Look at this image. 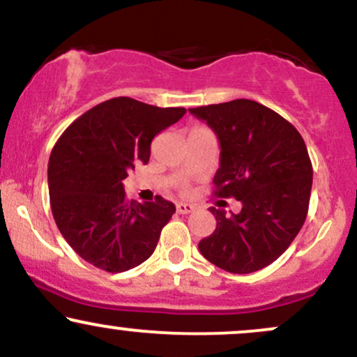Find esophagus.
Listing matches in <instances>:
<instances>
[{"label":"esophagus","mask_w":357,"mask_h":357,"mask_svg":"<svg viewBox=\"0 0 357 357\" xmlns=\"http://www.w3.org/2000/svg\"><path fill=\"white\" fill-rule=\"evenodd\" d=\"M176 211H178L179 215H188V213L195 211V204H190V203H178V204H176Z\"/></svg>","instance_id":"esophagus-1"}]
</instances>
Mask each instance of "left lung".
Returning <instances> with one entry per match:
<instances>
[{"instance_id":"8db88e82","label":"left lung","mask_w":357,"mask_h":357,"mask_svg":"<svg viewBox=\"0 0 357 357\" xmlns=\"http://www.w3.org/2000/svg\"><path fill=\"white\" fill-rule=\"evenodd\" d=\"M220 141L215 192L235 198L240 213L210 208L216 230L199 241L202 255L230 273H252L275 261L304 225L312 162L298 130L272 109L236 99L190 109Z\"/></svg>"}]
</instances>
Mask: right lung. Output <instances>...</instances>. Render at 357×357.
I'll return each mask as SVG.
<instances>
[{
    "mask_svg": "<svg viewBox=\"0 0 357 357\" xmlns=\"http://www.w3.org/2000/svg\"><path fill=\"white\" fill-rule=\"evenodd\" d=\"M186 114L116 97L73 121L53 146L48 191L56 227L75 253L110 273L153 255L176 206L161 196L127 202V173L151 158V142Z\"/></svg>",
    "mask_w": 357,
    "mask_h": 357,
    "instance_id": "1",
    "label": "right lung"
}]
</instances>
